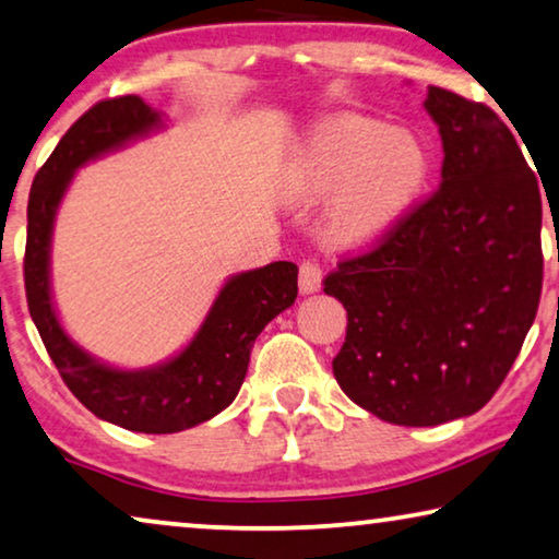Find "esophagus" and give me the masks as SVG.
<instances>
[{
	"instance_id": "1",
	"label": "esophagus",
	"mask_w": 559,
	"mask_h": 559,
	"mask_svg": "<svg viewBox=\"0 0 559 559\" xmlns=\"http://www.w3.org/2000/svg\"><path fill=\"white\" fill-rule=\"evenodd\" d=\"M321 278H323L321 265L311 261V258L304 261L301 269H298V286H301V294H313V290H319Z\"/></svg>"
}]
</instances>
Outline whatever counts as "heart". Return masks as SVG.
<instances>
[{
    "mask_svg": "<svg viewBox=\"0 0 559 559\" xmlns=\"http://www.w3.org/2000/svg\"><path fill=\"white\" fill-rule=\"evenodd\" d=\"M424 175V153L409 132L379 120L344 115L326 122L308 147L298 175L306 195L336 188L331 228L361 240L379 233L409 203Z\"/></svg>",
    "mask_w": 559,
    "mask_h": 559,
    "instance_id": "b5f03b06",
    "label": "heart"
}]
</instances>
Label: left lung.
<instances>
[{"label":"left lung","mask_w":559,"mask_h":559,"mask_svg":"<svg viewBox=\"0 0 559 559\" xmlns=\"http://www.w3.org/2000/svg\"><path fill=\"white\" fill-rule=\"evenodd\" d=\"M424 107L444 145L439 188L323 278L348 316L333 377L402 427L479 412L543 296V198L518 140L492 107L444 87Z\"/></svg>","instance_id":"obj_1"}]
</instances>
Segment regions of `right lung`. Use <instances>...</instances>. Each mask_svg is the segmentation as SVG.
<instances>
[{
  "label": "right lung",
  "instance_id": "right-lung-1",
  "mask_svg": "<svg viewBox=\"0 0 559 559\" xmlns=\"http://www.w3.org/2000/svg\"><path fill=\"white\" fill-rule=\"evenodd\" d=\"M157 124L160 115L143 99L122 95L99 99L64 132L29 190L24 290L49 359L90 412L130 431L173 435L207 421L238 396L258 333L296 301L298 269L276 261L233 276L186 352L157 369H110L67 338L49 298V238L57 205L82 163Z\"/></svg>",
  "mask_w": 559,
  "mask_h": 559
}]
</instances>
